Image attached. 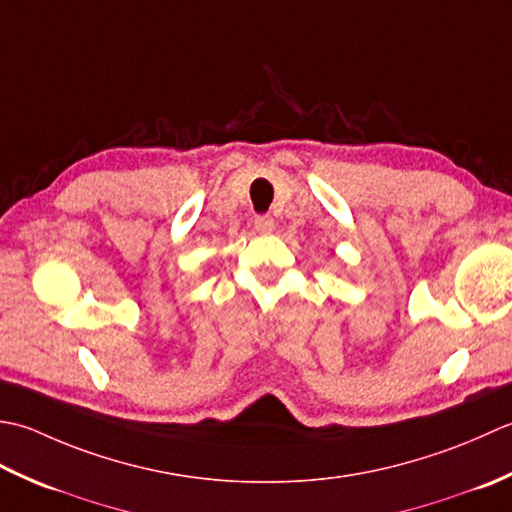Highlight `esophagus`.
I'll return each instance as SVG.
<instances>
[{
  "label": "esophagus",
  "mask_w": 512,
  "mask_h": 512,
  "mask_svg": "<svg viewBox=\"0 0 512 512\" xmlns=\"http://www.w3.org/2000/svg\"><path fill=\"white\" fill-rule=\"evenodd\" d=\"M254 227H256V232H260V234H271V232H274V218H271V216H256Z\"/></svg>",
  "instance_id": "34e87169"
}]
</instances>
